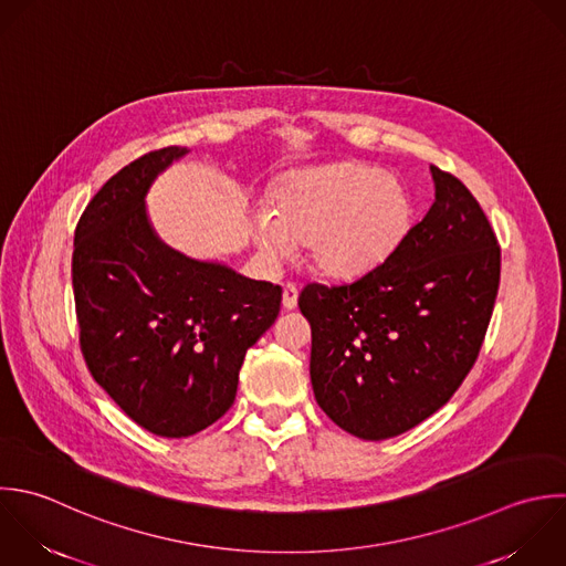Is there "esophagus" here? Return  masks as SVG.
Masks as SVG:
<instances>
[{
	"label": "esophagus",
	"mask_w": 566,
	"mask_h": 566,
	"mask_svg": "<svg viewBox=\"0 0 566 566\" xmlns=\"http://www.w3.org/2000/svg\"><path fill=\"white\" fill-rule=\"evenodd\" d=\"M297 286L295 284H284V289H282V306L286 308V311H293L295 306H297Z\"/></svg>",
	"instance_id": "esophagus-1"
}]
</instances>
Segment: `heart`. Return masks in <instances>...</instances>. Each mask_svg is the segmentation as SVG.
<instances>
[{"mask_svg": "<svg viewBox=\"0 0 566 566\" xmlns=\"http://www.w3.org/2000/svg\"><path fill=\"white\" fill-rule=\"evenodd\" d=\"M410 216V198L395 178L364 165H337L289 174L273 191V211H253L251 233L271 262L306 242L322 275L350 280L399 247Z\"/></svg>", "mask_w": 566, "mask_h": 566, "instance_id": "1", "label": "heart"}]
</instances>
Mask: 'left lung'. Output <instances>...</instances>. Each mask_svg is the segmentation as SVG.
I'll list each match as a JSON object with an SVG mask.
<instances>
[{
	"label": "left lung",
	"mask_w": 566,
	"mask_h": 566,
	"mask_svg": "<svg viewBox=\"0 0 566 566\" xmlns=\"http://www.w3.org/2000/svg\"><path fill=\"white\" fill-rule=\"evenodd\" d=\"M434 202L373 271L306 284L311 381L348 434L384 441L443 408L472 370L501 282L494 229L452 174L430 165Z\"/></svg>",
	"instance_id": "8db88e82"
}]
</instances>
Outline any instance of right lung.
Listing matches in <instances>:
<instances>
[{
    "label": "right lung",
    "instance_id": "right-lung-1",
    "mask_svg": "<svg viewBox=\"0 0 566 566\" xmlns=\"http://www.w3.org/2000/svg\"><path fill=\"white\" fill-rule=\"evenodd\" d=\"M187 151L163 147L114 174L85 207L72 253L87 370L134 423L165 439L191 437L233 406L244 355L282 302L280 286L156 235L145 196Z\"/></svg>",
    "mask_w": 566,
    "mask_h": 566
}]
</instances>
